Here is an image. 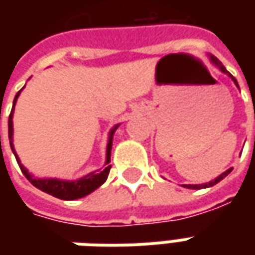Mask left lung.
I'll return each instance as SVG.
<instances>
[{"mask_svg":"<svg viewBox=\"0 0 255 255\" xmlns=\"http://www.w3.org/2000/svg\"><path fill=\"white\" fill-rule=\"evenodd\" d=\"M209 57H210V61H212V63H213L214 65H216V67L219 68V69H220V71H221V72L225 73V75H228V76H230V78L232 79V82H234V83H235L236 87L239 89V84H238V82H236V79L234 78V76H232V75H231V73L228 72L227 69H225L224 65H223V64L220 63L219 60H217V58L214 57V56H209ZM231 171H232V168H230V169H227V171H225V172H223V173H221L220 176L216 177L214 180H210V182H209V183H203V184H183V187H184V188H191V190H199V188L213 187L214 184H217V183L221 182V180H223L224 177L228 176V175H230V173H231Z\"/></svg>","mask_w":255,"mask_h":255,"instance_id":"8db88e82","label":"left lung"}]
</instances>
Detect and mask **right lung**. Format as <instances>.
Instances as JSON below:
<instances>
[{
    "mask_svg": "<svg viewBox=\"0 0 255 255\" xmlns=\"http://www.w3.org/2000/svg\"><path fill=\"white\" fill-rule=\"evenodd\" d=\"M24 89V87H23ZM21 89V90H23ZM16 94L13 100V106H12V112L9 115L8 120V135H9V143H10V149L13 151L16 161L19 164L20 169L23 172V175L27 177V180L35 186L36 188H39L41 191L46 192L49 195L58 198V199H64V201H73V199H79V198H83L86 195H89L93 191H95L97 188L101 187L108 179L109 171H111L112 165H109L111 162V151H112V143H113V135L116 132V129L119 128L120 124H116L115 127L112 128L109 131V136H108V144H106V160L105 165L102 169L94 171L86 175V176L76 179V180H64V179H56V177H35L34 175H31L30 172L27 171L21 161H20L19 155L16 154V150L13 146V112H14V105H16V101L19 98L20 93Z\"/></svg>",
    "mask_w": 255,
    "mask_h": 255,
    "instance_id": "obj_1",
    "label": "right lung"
}]
</instances>
